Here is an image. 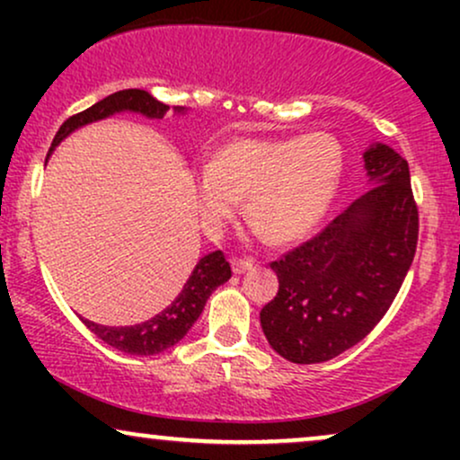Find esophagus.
Wrapping results in <instances>:
<instances>
[{"instance_id": "esophagus-1", "label": "esophagus", "mask_w": 460, "mask_h": 460, "mask_svg": "<svg viewBox=\"0 0 460 460\" xmlns=\"http://www.w3.org/2000/svg\"><path fill=\"white\" fill-rule=\"evenodd\" d=\"M231 266H234L235 274H244V272L255 268V261L246 260V257H244V260H242V257H234V260H231Z\"/></svg>"}]
</instances>
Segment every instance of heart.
<instances>
[{
    "mask_svg": "<svg viewBox=\"0 0 460 460\" xmlns=\"http://www.w3.org/2000/svg\"><path fill=\"white\" fill-rule=\"evenodd\" d=\"M344 172V145L331 131L231 140L192 175L200 225L220 235L246 197L257 234L277 244L303 240L329 214Z\"/></svg>",
    "mask_w": 460,
    "mask_h": 460,
    "instance_id": "1",
    "label": "heart"
}]
</instances>
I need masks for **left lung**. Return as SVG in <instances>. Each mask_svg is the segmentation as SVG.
Instances as JSON below:
<instances>
[{
  "label": "left lung",
  "instance_id": "1",
  "mask_svg": "<svg viewBox=\"0 0 460 460\" xmlns=\"http://www.w3.org/2000/svg\"><path fill=\"white\" fill-rule=\"evenodd\" d=\"M367 188L322 234L272 261L279 292L261 309L268 344L292 363H322L367 335L392 307L415 257L409 164L383 142L363 153Z\"/></svg>",
  "mask_w": 460,
  "mask_h": 460
}]
</instances>
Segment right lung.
Listing matches in <instances>:
<instances>
[{
	"label": "right lung",
	"mask_w": 460,
	"mask_h": 460,
	"mask_svg": "<svg viewBox=\"0 0 460 460\" xmlns=\"http://www.w3.org/2000/svg\"><path fill=\"white\" fill-rule=\"evenodd\" d=\"M168 110H172L175 114H186V108H181V105L168 108L166 103L157 102L151 93L140 91V88L119 91L91 105V108L84 110V112L66 119L65 123H62V128L58 129L54 142H51L49 155L66 136H71L73 131L84 128V125L97 123V120H103L108 119V116L120 112L142 114L146 116V119H164V114H166ZM229 279L231 266L229 261L225 260L223 251L208 252V255L200 257L197 266H194L192 274H190L188 281L183 283L181 292L172 298V303L146 322H140V324L134 326H103L84 318L82 322L99 337V340H103L105 344L116 348V350L138 357L160 355V352L175 346L179 340H183V335L192 329L194 322L199 320L200 314H203L205 303L212 296L214 289L218 288V285L229 281Z\"/></svg>",
	"instance_id": "obj_1"
}]
</instances>
